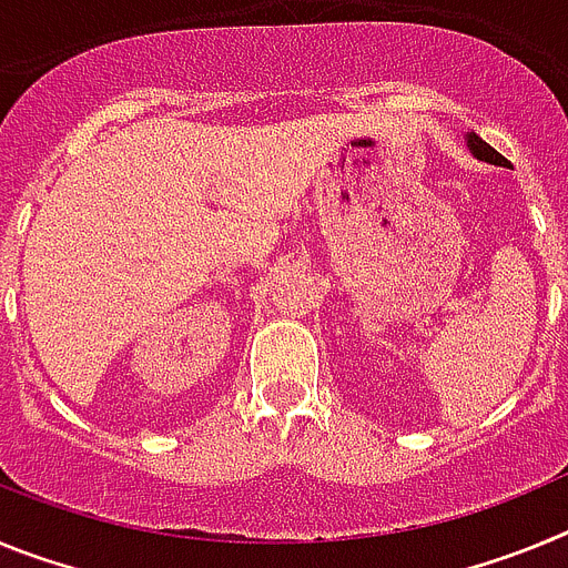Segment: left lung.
Masks as SVG:
<instances>
[{"instance_id": "left-lung-1", "label": "left lung", "mask_w": 568, "mask_h": 568, "mask_svg": "<svg viewBox=\"0 0 568 568\" xmlns=\"http://www.w3.org/2000/svg\"><path fill=\"white\" fill-rule=\"evenodd\" d=\"M466 148H469V153L475 155L478 162L498 164V168H506L504 155H500L495 148H489V144H486L478 133H466Z\"/></svg>"}]
</instances>
